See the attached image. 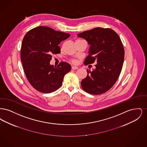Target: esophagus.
I'll return each instance as SVG.
<instances>
[{"label":"esophagus","instance_id":"obj_1","mask_svg":"<svg viewBox=\"0 0 147 147\" xmlns=\"http://www.w3.org/2000/svg\"><path fill=\"white\" fill-rule=\"evenodd\" d=\"M78 68V67L77 66H72L71 67V69H73V70H75V69H77Z\"/></svg>","mask_w":147,"mask_h":147}]
</instances>
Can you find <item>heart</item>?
Here are the masks:
<instances>
[{
	"label": "heart",
	"instance_id": "heart-1",
	"mask_svg": "<svg viewBox=\"0 0 147 147\" xmlns=\"http://www.w3.org/2000/svg\"><path fill=\"white\" fill-rule=\"evenodd\" d=\"M71 62H73V63H76V62H77V61H76V60H75V59H73V60H72V61H71Z\"/></svg>",
	"mask_w": 147,
	"mask_h": 147
}]
</instances>
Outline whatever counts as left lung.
Here are the masks:
<instances>
[{"instance_id": "obj_1", "label": "left lung", "mask_w": 147, "mask_h": 147, "mask_svg": "<svg viewBox=\"0 0 147 147\" xmlns=\"http://www.w3.org/2000/svg\"><path fill=\"white\" fill-rule=\"evenodd\" d=\"M90 46L84 64H97L81 82L84 91L100 95L110 90L118 79L124 61L125 51L118 34L112 29L96 28L77 35Z\"/></svg>"}]
</instances>
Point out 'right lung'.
Returning <instances> with one entry per match:
<instances>
[{
  "label": "right lung",
  "mask_w": 147,
  "mask_h": 147,
  "mask_svg": "<svg viewBox=\"0 0 147 147\" xmlns=\"http://www.w3.org/2000/svg\"><path fill=\"white\" fill-rule=\"evenodd\" d=\"M46 26H38L25 35L21 45V59L28 82L37 91L51 93L58 89L64 76L71 70L68 63L50 64L53 54L61 53L58 45L70 37Z\"/></svg>",
  "instance_id": "add662e5"
}]
</instances>
